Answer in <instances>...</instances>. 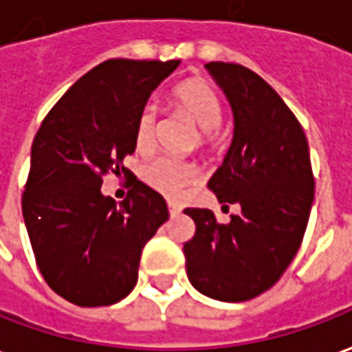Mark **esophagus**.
Returning a JSON list of instances; mask_svg holds the SVG:
<instances>
[{"label":"esophagus","mask_w":352,"mask_h":352,"mask_svg":"<svg viewBox=\"0 0 352 352\" xmlns=\"http://www.w3.org/2000/svg\"><path fill=\"white\" fill-rule=\"evenodd\" d=\"M168 208H169V213H171V217H175L181 213V208H179V204L175 201H168Z\"/></svg>","instance_id":"34e87169"}]
</instances>
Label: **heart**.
Masks as SVG:
<instances>
[{
  "mask_svg": "<svg viewBox=\"0 0 352 352\" xmlns=\"http://www.w3.org/2000/svg\"><path fill=\"white\" fill-rule=\"evenodd\" d=\"M173 108L200 127V146L208 148L217 139V129L223 120V108L217 93L204 80H184L177 85L171 95ZM156 110L151 104L142 108L135 120V151L151 154L156 146ZM142 181L156 192L168 198H179L192 183L196 171L190 164L173 158H158L142 168Z\"/></svg>",
  "mask_w": 352,
  "mask_h": 352,
  "instance_id": "heart-1",
  "label": "heart"
}]
</instances>
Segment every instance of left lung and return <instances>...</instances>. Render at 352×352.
I'll return each mask as SVG.
<instances>
[{
	"mask_svg": "<svg viewBox=\"0 0 352 352\" xmlns=\"http://www.w3.org/2000/svg\"><path fill=\"white\" fill-rule=\"evenodd\" d=\"M227 95L234 135L210 190L240 213L221 225L211 210L188 208L196 225L184 244L186 274L200 294L238 303L261 296L296 257L314 200L309 144L280 95L250 68L208 63Z\"/></svg>",
	"mask_w": 352,
	"mask_h": 352,
	"instance_id": "1",
	"label": "left lung"
}]
</instances>
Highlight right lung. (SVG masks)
<instances>
[{
    "instance_id": "right-lung-1",
    "label": "right lung",
    "mask_w": 352,
    "mask_h": 352,
    "mask_svg": "<svg viewBox=\"0 0 352 352\" xmlns=\"http://www.w3.org/2000/svg\"><path fill=\"white\" fill-rule=\"evenodd\" d=\"M181 60L112 58L82 76L49 110L32 142L22 215L39 272L80 307L131 294L144 244L169 219L164 196L131 177L124 201L100 192L107 173L131 175L135 120Z\"/></svg>"
}]
</instances>
